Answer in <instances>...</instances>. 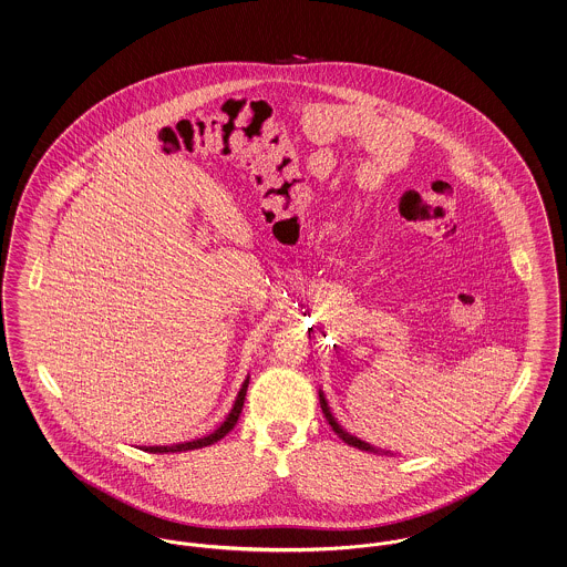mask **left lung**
I'll return each instance as SVG.
<instances>
[{
    "mask_svg": "<svg viewBox=\"0 0 567 567\" xmlns=\"http://www.w3.org/2000/svg\"><path fill=\"white\" fill-rule=\"evenodd\" d=\"M320 405H322V412H324V416H327L328 424L332 426V431L348 444V446L358 447V450H364V452H375V454H392L390 450H382V447L371 446V444H367V442H362L360 437L357 435H352V433H348L339 422H337V417L332 416V412H330V408H328L327 396H324V392L320 390Z\"/></svg>",
    "mask_w": 567,
    "mask_h": 567,
    "instance_id": "left-lung-1",
    "label": "left lung"
}]
</instances>
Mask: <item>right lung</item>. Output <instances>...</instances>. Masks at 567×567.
<instances>
[{"label":"right lung","mask_w":567,"mask_h":567,"mask_svg":"<svg viewBox=\"0 0 567 567\" xmlns=\"http://www.w3.org/2000/svg\"><path fill=\"white\" fill-rule=\"evenodd\" d=\"M247 384H249V375H247V378H245V382L240 384L239 394H237V399H235V405H233L230 414H228L226 420H224V422H221L213 433H209V435L198 437V440H192V442L173 444V446H143V450H145V452H153V454H168V452H185V450H196V447L210 446V444L219 442L221 437H226V435L235 429V424H237V420H239L240 412H243V403H245Z\"/></svg>","instance_id":"add662e5"}]
</instances>
